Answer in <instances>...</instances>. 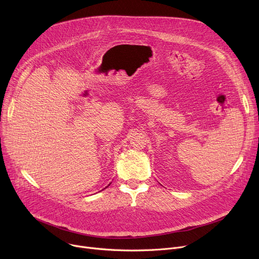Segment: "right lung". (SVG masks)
<instances>
[{
  "label": "right lung",
  "instance_id": "add662e5",
  "mask_svg": "<svg viewBox=\"0 0 259 259\" xmlns=\"http://www.w3.org/2000/svg\"><path fill=\"white\" fill-rule=\"evenodd\" d=\"M108 186H110V184H109V185H108ZM108 186H107V187H106V188H108Z\"/></svg>",
  "mask_w": 259,
  "mask_h": 259
}]
</instances>
